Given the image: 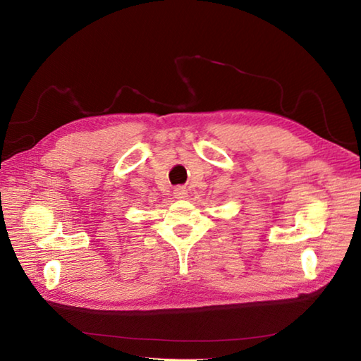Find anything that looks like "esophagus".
Instances as JSON below:
<instances>
[{"mask_svg": "<svg viewBox=\"0 0 361 361\" xmlns=\"http://www.w3.org/2000/svg\"><path fill=\"white\" fill-rule=\"evenodd\" d=\"M173 194H175V198H186L188 197V190H186V188L178 186V188H175Z\"/></svg>", "mask_w": 361, "mask_h": 361, "instance_id": "obj_1", "label": "esophagus"}]
</instances>
